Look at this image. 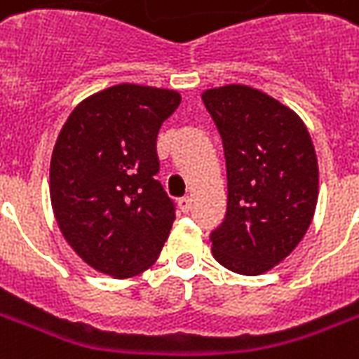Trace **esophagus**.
I'll list each match as a JSON object with an SVG mask.
<instances>
[{
    "instance_id": "34e87169",
    "label": "esophagus",
    "mask_w": 359,
    "mask_h": 359,
    "mask_svg": "<svg viewBox=\"0 0 359 359\" xmlns=\"http://www.w3.org/2000/svg\"><path fill=\"white\" fill-rule=\"evenodd\" d=\"M190 208H192V200H190L188 196L180 198V200H179V210L182 211V213H188V211H190Z\"/></svg>"
}]
</instances>
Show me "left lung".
<instances>
[{
  "instance_id": "1",
  "label": "left lung",
  "mask_w": 359,
  "mask_h": 359,
  "mask_svg": "<svg viewBox=\"0 0 359 359\" xmlns=\"http://www.w3.org/2000/svg\"><path fill=\"white\" fill-rule=\"evenodd\" d=\"M226 163V213L210 234L213 257L241 275L283 262L313 219L319 171L302 118L259 90L229 84L202 95Z\"/></svg>"
}]
</instances>
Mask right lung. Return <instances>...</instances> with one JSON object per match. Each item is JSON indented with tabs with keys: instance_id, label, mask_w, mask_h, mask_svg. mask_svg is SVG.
Segmentation results:
<instances>
[{
	"instance_id": "add662e5",
	"label": "right lung",
	"mask_w": 359,
	"mask_h": 359,
	"mask_svg": "<svg viewBox=\"0 0 359 359\" xmlns=\"http://www.w3.org/2000/svg\"><path fill=\"white\" fill-rule=\"evenodd\" d=\"M172 90L118 84L79 103L50 167L53 213L65 241L94 269L128 278L156 264L175 221L156 140L179 107Z\"/></svg>"
}]
</instances>
